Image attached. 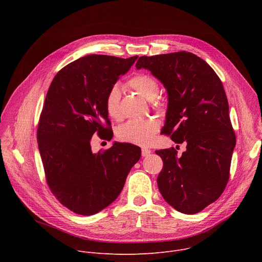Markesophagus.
I'll list each match as a JSON object with an SVG mask.
<instances>
[{"label":"esophagus","mask_w":262,"mask_h":262,"mask_svg":"<svg viewBox=\"0 0 262 262\" xmlns=\"http://www.w3.org/2000/svg\"><path fill=\"white\" fill-rule=\"evenodd\" d=\"M151 154V150L150 149H147V148H142V157H144V158H146V157H148L149 155Z\"/></svg>","instance_id":"1"}]
</instances>
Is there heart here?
<instances>
[{"instance_id": "1", "label": "heart", "mask_w": 262, "mask_h": 262, "mask_svg": "<svg viewBox=\"0 0 262 262\" xmlns=\"http://www.w3.org/2000/svg\"><path fill=\"white\" fill-rule=\"evenodd\" d=\"M129 85L139 94L144 96L148 100L155 99L160 91L159 83L157 80L148 74L140 73L135 76L130 81ZM120 96L121 91L119 86H112L105 94L104 107L106 114L110 118L118 120L121 117L120 112ZM160 128L158 120L154 118L147 119H134L125 122L117 128V138L125 143H130L140 146L150 145L155 136Z\"/></svg>"}]
</instances>
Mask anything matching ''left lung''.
<instances>
[{"label":"left lung","instance_id":"1","mask_svg":"<svg viewBox=\"0 0 262 262\" xmlns=\"http://www.w3.org/2000/svg\"><path fill=\"white\" fill-rule=\"evenodd\" d=\"M136 67L151 71L167 89L162 133L186 144L180 157L173 147L156 151L164 163L159 190L176 210L197 213L219 199L229 179L236 138L225 90L214 70L189 52L143 56Z\"/></svg>","mask_w":262,"mask_h":262}]
</instances>
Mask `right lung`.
<instances>
[{"mask_svg": "<svg viewBox=\"0 0 262 262\" xmlns=\"http://www.w3.org/2000/svg\"><path fill=\"white\" fill-rule=\"evenodd\" d=\"M137 58L85 56L63 67L49 88L37 129L39 152L52 193L78 214L97 213L115 201L140 160L133 144L114 143L97 154L90 145L95 133L113 137L105 94Z\"/></svg>", "mask_w": 262, "mask_h": 262, "instance_id": "right-lung-1", "label": "right lung"}]
</instances>
